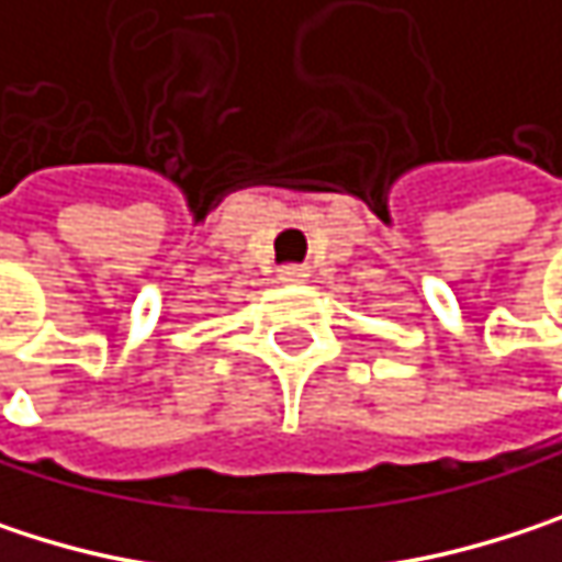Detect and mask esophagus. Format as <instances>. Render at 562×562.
I'll list each match as a JSON object with an SVG mask.
<instances>
[{
	"instance_id": "34e87169",
	"label": "esophagus",
	"mask_w": 562,
	"mask_h": 562,
	"mask_svg": "<svg viewBox=\"0 0 562 562\" xmlns=\"http://www.w3.org/2000/svg\"><path fill=\"white\" fill-rule=\"evenodd\" d=\"M280 280L285 285H299V282L308 280V267H302V263H285L280 267Z\"/></svg>"
}]
</instances>
